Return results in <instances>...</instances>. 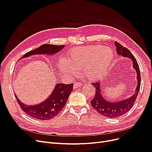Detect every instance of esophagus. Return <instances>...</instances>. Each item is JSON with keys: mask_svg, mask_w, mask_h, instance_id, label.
I'll use <instances>...</instances> for the list:
<instances>
[{"mask_svg": "<svg viewBox=\"0 0 152 152\" xmlns=\"http://www.w3.org/2000/svg\"><path fill=\"white\" fill-rule=\"evenodd\" d=\"M83 84L82 83H79V82H77L76 83H75V84H74V88H77V87H80V86H83Z\"/></svg>", "mask_w": 152, "mask_h": 152, "instance_id": "obj_1", "label": "esophagus"}]
</instances>
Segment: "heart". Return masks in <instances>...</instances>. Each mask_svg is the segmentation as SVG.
Returning a JSON list of instances; mask_svg holds the SVG:
<instances>
[{
	"instance_id": "obj_1",
	"label": "heart",
	"mask_w": 152,
	"mask_h": 152,
	"mask_svg": "<svg viewBox=\"0 0 152 152\" xmlns=\"http://www.w3.org/2000/svg\"><path fill=\"white\" fill-rule=\"evenodd\" d=\"M114 59V52L108 47L102 45H88L76 47L72 49L68 60H59L60 69L68 75H74L77 69L83 67L86 76L91 79H97L103 76Z\"/></svg>"
}]
</instances>
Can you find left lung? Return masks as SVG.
<instances>
[{"instance_id":"left-lung-1","label":"left lung","mask_w":152,"mask_h":152,"mask_svg":"<svg viewBox=\"0 0 152 152\" xmlns=\"http://www.w3.org/2000/svg\"><path fill=\"white\" fill-rule=\"evenodd\" d=\"M115 45L116 47V52L118 55H122L124 57L129 58L132 60L133 68L137 72V86L136 87L135 94L130 98L121 101H118V102H110L107 101L103 97V95L101 94L100 83L97 81L92 83V85L94 86L95 89V97L91 102L92 107L100 115L111 118L121 116L128 112L130 109L132 108L139 92L141 80L139 66L134 56L127 48L124 47L118 42L116 41Z\"/></svg>"}]
</instances>
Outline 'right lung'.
Returning a JSON list of instances; mask_svg holds the SVG:
<instances>
[{"label": "right lung", "mask_w": 152, "mask_h": 152, "mask_svg": "<svg viewBox=\"0 0 152 152\" xmlns=\"http://www.w3.org/2000/svg\"><path fill=\"white\" fill-rule=\"evenodd\" d=\"M64 47V45L43 44L39 48L27 52L23 56L22 58L37 54H55L63 49ZM73 83L69 84L59 83L56 84L52 93L45 101L33 106H28L24 104L20 101L16 95L15 96L20 107L28 115L39 120H49L57 116L65 107L69 95L73 91Z\"/></svg>", "instance_id": "right-lung-1"}]
</instances>
